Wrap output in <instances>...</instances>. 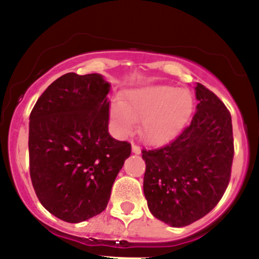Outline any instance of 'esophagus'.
Instances as JSON below:
<instances>
[{
	"label": "esophagus",
	"mask_w": 259,
	"mask_h": 259,
	"mask_svg": "<svg viewBox=\"0 0 259 259\" xmlns=\"http://www.w3.org/2000/svg\"><path fill=\"white\" fill-rule=\"evenodd\" d=\"M132 149H133V153H134V154H139L140 153L139 145H137L135 143H132Z\"/></svg>",
	"instance_id": "34e87169"
}]
</instances>
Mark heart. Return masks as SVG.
Wrapping results in <instances>:
<instances>
[{
  "instance_id": "heart-1",
  "label": "heart",
  "mask_w": 259,
  "mask_h": 259,
  "mask_svg": "<svg viewBox=\"0 0 259 259\" xmlns=\"http://www.w3.org/2000/svg\"><path fill=\"white\" fill-rule=\"evenodd\" d=\"M192 98L185 90L165 85L144 86L122 94L111 108L115 129L132 134L143 120L142 134L148 143L160 145L179 134L192 113Z\"/></svg>"
}]
</instances>
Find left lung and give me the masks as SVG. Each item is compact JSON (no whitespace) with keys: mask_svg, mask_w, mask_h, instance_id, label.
Masks as SVG:
<instances>
[{"mask_svg":"<svg viewBox=\"0 0 259 259\" xmlns=\"http://www.w3.org/2000/svg\"><path fill=\"white\" fill-rule=\"evenodd\" d=\"M192 122L169 144L143 149L149 210L171 227H185L218 204L231 180L234 156L231 113L198 83Z\"/></svg>","mask_w":259,"mask_h":259,"instance_id":"obj_1","label":"left lung"}]
</instances>
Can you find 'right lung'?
Segmentation results:
<instances>
[{
	"mask_svg": "<svg viewBox=\"0 0 259 259\" xmlns=\"http://www.w3.org/2000/svg\"><path fill=\"white\" fill-rule=\"evenodd\" d=\"M110 83L99 74L62 75L30 114V177L41 204L79 223L106 208L132 145L110 137Z\"/></svg>",
	"mask_w": 259,
	"mask_h": 259,
	"instance_id": "right-lung-1",
	"label": "right lung"
}]
</instances>
